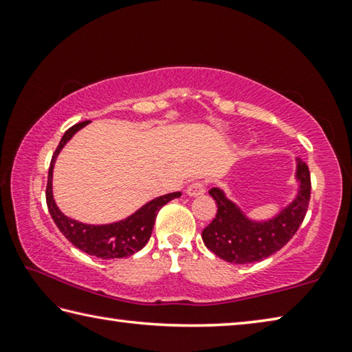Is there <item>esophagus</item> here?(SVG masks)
I'll return each mask as SVG.
<instances>
[{
	"label": "esophagus",
	"instance_id": "1",
	"mask_svg": "<svg viewBox=\"0 0 352 352\" xmlns=\"http://www.w3.org/2000/svg\"><path fill=\"white\" fill-rule=\"evenodd\" d=\"M205 190H206V188H205L204 183H201V182H194V183H190L189 186H188L186 194L189 195V197H200V195L205 194Z\"/></svg>",
	"mask_w": 352,
	"mask_h": 352
}]
</instances>
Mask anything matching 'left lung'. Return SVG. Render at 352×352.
Returning <instances> with one entry per match:
<instances>
[{
  "label": "left lung",
  "instance_id": "1",
  "mask_svg": "<svg viewBox=\"0 0 352 352\" xmlns=\"http://www.w3.org/2000/svg\"><path fill=\"white\" fill-rule=\"evenodd\" d=\"M295 177L300 183L295 199L267 220L250 219L222 189L212 188L210 195L216 200L217 214L201 231L205 245L220 259L233 264L258 262L281 250L305 220L311 199V174L301 160H296Z\"/></svg>",
  "mask_w": 352,
  "mask_h": 352
}]
</instances>
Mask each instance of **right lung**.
<instances>
[{
    "instance_id": "1",
    "label": "right lung",
    "mask_w": 352,
    "mask_h": 352,
    "mask_svg": "<svg viewBox=\"0 0 352 352\" xmlns=\"http://www.w3.org/2000/svg\"><path fill=\"white\" fill-rule=\"evenodd\" d=\"M90 121H83L68 129L62 136L60 142L52 155L50 172H47V184H46V204L52 220H54L57 228L62 231V234L73 243L74 247L82 250L83 253H88L96 258L102 259H115V258H127L146 245L148 237L152 234L155 217L158 211L168 204V201L178 199L182 192H170L166 195L147 201L138 211H135L132 216H129L118 222L107 225H90L82 223L79 220H74L58 210V206L52 195V170H54L56 160L60 153L65 144L73 138V136L83 129Z\"/></svg>"
}]
</instances>
